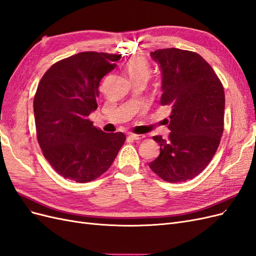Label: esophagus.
Instances as JSON below:
<instances>
[{"instance_id":"1","label":"esophagus","mask_w":256,"mask_h":256,"mask_svg":"<svg viewBox=\"0 0 256 256\" xmlns=\"http://www.w3.org/2000/svg\"><path fill=\"white\" fill-rule=\"evenodd\" d=\"M129 138H132V140H134V141H138V140H142V138H145V136L131 134H129Z\"/></svg>"}]
</instances>
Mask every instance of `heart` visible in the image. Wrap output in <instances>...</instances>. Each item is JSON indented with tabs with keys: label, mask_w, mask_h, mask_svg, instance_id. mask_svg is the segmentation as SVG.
I'll list each match as a JSON object with an SVG mask.
<instances>
[{
	"label": "heart",
	"mask_w": 256,
	"mask_h": 256,
	"mask_svg": "<svg viewBox=\"0 0 256 256\" xmlns=\"http://www.w3.org/2000/svg\"><path fill=\"white\" fill-rule=\"evenodd\" d=\"M126 72L129 76V78L134 81L138 79H145L150 76V65L147 63V60L144 58L136 56L128 60L126 64Z\"/></svg>",
	"instance_id": "obj_1"
}]
</instances>
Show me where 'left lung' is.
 Listing matches in <instances>:
<instances>
[{"mask_svg": "<svg viewBox=\"0 0 256 256\" xmlns=\"http://www.w3.org/2000/svg\"><path fill=\"white\" fill-rule=\"evenodd\" d=\"M161 72L160 104L171 113L168 138H152L160 154L148 164L168 182L198 176L220 144L224 125V90L214 69L198 53L176 48L150 52Z\"/></svg>", "mask_w": 256, "mask_h": 256, "instance_id": "left-lung-1", "label": "left lung"}]
</instances>
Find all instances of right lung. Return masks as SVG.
I'll use <instances>...</instances> for the list:
<instances>
[{
	"mask_svg": "<svg viewBox=\"0 0 256 256\" xmlns=\"http://www.w3.org/2000/svg\"><path fill=\"white\" fill-rule=\"evenodd\" d=\"M120 56L81 52L52 65L34 98L37 140L44 158L67 180L88 182L104 174L126 136L106 134L88 115L97 109L99 85Z\"/></svg>",
	"mask_w": 256,
	"mask_h": 256,
	"instance_id": "obj_1",
	"label": "right lung"
}]
</instances>
